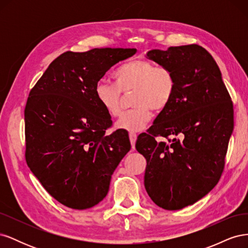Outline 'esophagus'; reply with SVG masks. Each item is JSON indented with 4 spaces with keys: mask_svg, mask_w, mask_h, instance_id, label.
<instances>
[{
    "mask_svg": "<svg viewBox=\"0 0 248 248\" xmlns=\"http://www.w3.org/2000/svg\"><path fill=\"white\" fill-rule=\"evenodd\" d=\"M129 140L131 142V147L132 149L136 148V141H137V134L133 132H129Z\"/></svg>",
    "mask_w": 248,
    "mask_h": 248,
    "instance_id": "1",
    "label": "esophagus"
}]
</instances>
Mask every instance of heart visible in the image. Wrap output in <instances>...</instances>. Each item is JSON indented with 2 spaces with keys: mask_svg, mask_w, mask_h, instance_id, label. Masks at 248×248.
I'll return each mask as SVG.
<instances>
[{
  "mask_svg": "<svg viewBox=\"0 0 248 248\" xmlns=\"http://www.w3.org/2000/svg\"><path fill=\"white\" fill-rule=\"evenodd\" d=\"M115 86L100 81L95 89L96 99L108 115H121V93L132 95L133 109L118 120L119 129L130 132L140 131L150 122L152 114L161 111L170 102L176 90L174 73L167 67L156 66L147 60H133L122 64L112 73Z\"/></svg>",
  "mask_w": 248,
  "mask_h": 248,
  "instance_id": "obj_1",
  "label": "heart"
}]
</instances>
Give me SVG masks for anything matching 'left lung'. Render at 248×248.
Wrapping results in <instances>:
<instances>
[{
    "label": "left lung",
    "instance_id": "left-lung-1",
    "mask_svg": "<svg viewBox=\"0 0 248 248\" xmlns=\"http://www.w3.org/2000/svg\"><path fill=\"white\" fill-rule=\"evenodd\" d=\"M147 58L174 73L176 90L136 148L145 157V188L157 206L180 210L218 183L234 109L213 57L198 44L152 49ZM164 137L166 141L156 139Z\"/></svg>",
    "mask_w": 248,
    "mask_h": 248
}]
</instances>
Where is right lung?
Segmentation results:
<instances>
[{"mask_svg":"<svg viewBox=\"0 0 248 248\" xmlns=\"http://www.w3.org/2000/svg\"><path fill=\"white\" fill-rule=\"evenodd\" d=\"M136 52L109 47L66 51L29 94L26 161L46 190L66 207L84 210L101 202L112 172L129 152L126 130L106 134L112 122L95 89L110 67Z\"/></svg>","mask_w":248,"mask_h":248,"instance_id":"add662e5","label":"right lung"}]
</instances>
